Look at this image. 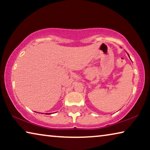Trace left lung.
Masks as SVG:
<instances>
[{"label": "left lung", "mask_w": 150, "mask_h": 150, "mask_svg": "<svg viewBox=\"0 0 150 150\" xmlns=\"http://www.w3.org/2000/svg\"><path fill=\"white\" fill-rule=\"evenodd\" d=\"M128 56H129V55H128ZM129 57H130V56H129Z\"/></svg>", "instance_id": "left-lung-1"}]
</instances>
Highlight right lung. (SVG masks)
I'll return each instance as SVG.
<instances>
[{"mask_svg":"<svg viewBox=\"0 0 150 150\" xmlns=\"http://www.w3.org/2000/svg\"><path fill=\"white\" fill-rule=\"evenodd\" d=\"M45 114H46V115H48V113H45ZM50 114H52V113H50ZM50 114H49V115H50Z\"/></svg>","mask_w":150,"mask_h":150,"instance_id":"right-lung-1","label":"right lung"}]
</instances>
